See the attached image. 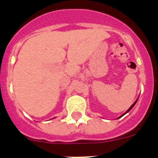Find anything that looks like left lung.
<instances>
[{
	"mask_svg": "<svg viewBox=\"0 0 158 158\" xmlns=\"http://www.w3.org/2000/svg\"><path fill=\"white\" fill-rule=\"evenodd\" d=\"M137 100H136V101H135V103H134V104H132V105H131V107H130L129 109H128V110H127V111H126V112L124 113V114H123V115H125V114H126V113H127V112H128V111H131V109H132V107H134V106H135V104H136V102H137ZM123 115H121V116H120V117H118V118H121V117H122V116H123Z\"/></svg>",
	"mask_w": 158,
	"mask_h": 158,
	"instance_id": "left-lung-1",
	"label": "left lung"
}]
</instances>
